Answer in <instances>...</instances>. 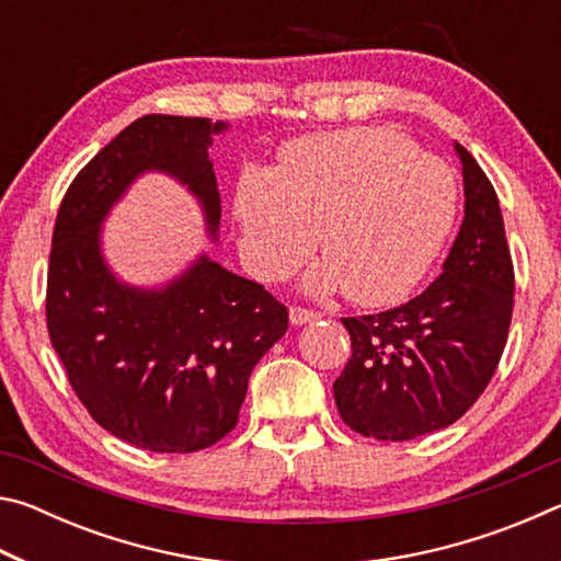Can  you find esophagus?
<instances>
[{
    "instance_id": "esophagus-1",
    "label": "esophagus",
    "mask_w": 561,
    "mask_h": 561,
    "mask_svg": "<svg viewBox=\"0 0 561 561\" xmlns=\"http://www.w3.org/2000/svg\"><path fill=\"white\" fill-rule=\"evenodd\" d=\"M321 314L314 309H304V307H291L289 309V321L294 327H301V324H311V321H317Z\"/></svg>"
}]
</instances>
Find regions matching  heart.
<instances>
[{
	"label": "heart",
	"mask_w": 561,
	"mask_h": 561,
	"mask_svg": "<svg viewBox=\"0 0 561 561\" xmlns=\"http://www.w3.org/2000/svg\"><path fill=\"white\" fill-rule=\"evenodd\" d=\"M455 180L393 130L319 133L244 170L234 187L240 252L260 279H282L317 242L309 291L366 307L403 299L438 254L455 215Z\"/></svg>",
	"instance_id": "1"
}]
</instances>
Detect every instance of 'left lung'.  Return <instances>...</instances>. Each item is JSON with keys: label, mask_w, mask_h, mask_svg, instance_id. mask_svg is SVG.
Returning a JSON list of instances; mask_svg holds the SVG:
<instances>
[{"label": "left lung", "mask_w": 561, "mask_h": 561, "mask_svg": "<svg viewBox=\"0 0 561 561\" xmlns=\"http://www.w3.org/2000/svg\"><path fill=\"white\" fill-rule=\"evenodd\" d=\"M465 217L440 277L381 314L341 319L351 358L334 381L351 431L411 440L453 425L485 391L505 351L515 272L495 187L468 150Z\"/></svg>", "instance_id": "left-lung-1"}]
</instances>
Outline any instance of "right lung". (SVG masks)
Wrapping results in <instances>:
<instances>
[{
    "instance_id": "1",
    "label": "right lung",
    "mask_w": 561,
    "mask_h": 561,
    "mask_svg": "<svg viewBox=\"0 0 561 561\" xmlns=\"http://www.w3.org/2000/svg\"><path fill=\"white\" fill-rule=\"evenodd\" d=\"M227 128L160 113L133 121L76 175L56 215L46 284L51 346L93 421L144 450L195 453L225 438L252 368L287 334V307L205 252L160 287L121 282L103 254V220L146 173L178 180L217 242L210 146Z\"/></svg>"
}]
</instances>
